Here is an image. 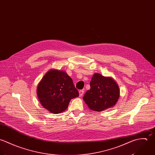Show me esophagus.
<instances>
[{
  "label": "esophagus",
  "mask_w": 155,
  "mask_h": 155,
  "mask_svg": "<svg viewBox=\"0 0 155 155\" xmlns=\"http://www.w3.org/2000/svg\"><path fill=\"white\" fill-rule=\"evenodd\" d=\"M83 93H84V91H79V96H83Z\"/></svg>",
  "instance_id": "obj_1"
}]
</instances>
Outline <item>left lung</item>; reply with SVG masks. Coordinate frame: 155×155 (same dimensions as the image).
<instances>
[{
	"label": "left lung",
	"mask_w": 155,
	"mask_h": 155,
	"mask_svg": "<svg viewBox=\"0 0 155 155\" xmlns=\"http://www.w3.org/2000/svg\"><path fill=\"white\" fill-rule=\"evenodd\" d=\"M88 90L83 99L88 107L95 111H102L114 107L120 97V89L116 81L111 77L95 73Z\"/></svg>",
	"instance_id": "left-lung-1"
}]
</instances>
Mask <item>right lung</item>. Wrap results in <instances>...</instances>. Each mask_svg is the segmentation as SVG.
<instances>
[{
	"label": "right lung",
	"mask_w": 155,
	"mask_h": 155,
	"mask_svg": "<svg viewBox=\"0 0 155 155\" xmlns=\"http://www.w3.org/2000/svg\"><path fill=\"white\" fill-rule=\"evenodd\" d=\"M36 92L41 105L49 112L65 111L70 101L79 96L72 78L62 70L51 69L39 83Z\"/></svg>",
	"instance_id": "add662e5"
}]
</instances>
